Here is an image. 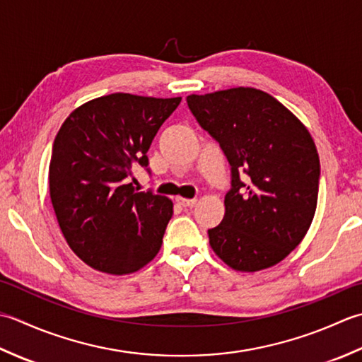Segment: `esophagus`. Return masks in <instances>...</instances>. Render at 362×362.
<instances>
[{"instance_id":"esophagus-1","label":"esophagus","mask_w":362,"mask_h":362,"mask_svg":"<svg viewBox=\"0 0 362 362\" xmlns=\"http://www.w3.org/2000/svg\"><path fill=\"white\" fill-rule=\"evenodd\" d=\"M176 202H178L182 206V208H194V206L197 204L195 198H181V197H178V198H176Z\"/></svg>"}]
</instances>
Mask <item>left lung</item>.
I'll return each mask as SVG.
<instances>
[{"label":"left lung","mask_w":362,"mask_h":362,"mask_svg":"<svg viewBox=\"0 0 362 362\" xmlns=\"http://www.w3.org/2000/svg\"><path fill=\"white\" fill-rule=\"evenodd\" d=\"M187 106L231 167L225 217L208 230L212 250L240 272L283 261L314 218L320 160L311 134L278 100L252 87L189 95Z\"/></svg>","instance_id":"left-lung-1"}]
</instances>
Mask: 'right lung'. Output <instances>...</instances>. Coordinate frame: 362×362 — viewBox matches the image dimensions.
<instances>
[{
  "label": "right lung",
  "mask_w": 362,
  "mask_h": 362,
  "mask_svg": "<svg viewBox=\"0 0 362 362\" xmlns=\"http://www.w3.org/2000/svg\"><path fill=\"white\" fill-rule=\"evenodd\" d=\"M180 103L110 93L73 110L59 129L51 203L70 248L95 270L127 275L158 255L173 203L130 181L137 165L150 173L146 153Z\"/></svg>",
  "instance_id": "right-lung-1"
}]
</instances>
